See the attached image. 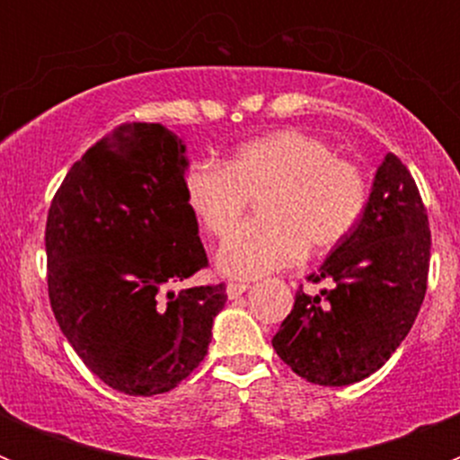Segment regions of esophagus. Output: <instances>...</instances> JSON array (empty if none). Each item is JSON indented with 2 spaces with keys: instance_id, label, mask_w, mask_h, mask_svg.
Wrapping results in <instances>:
<instances>
[{
  "instance_id": "obj_1",
  "label": "esophagus",
  "mask_w": 460,
  "mask_h": 460,
  "mask_svg": "<svg viewBox=\"0 0 460 460\" xmlns=\"http://www.w3.org/2000/svg\"><path fill=\"white\" fill-rule=\"evenodd\" d=\"M249 290V283H227L226 292L230 299H237L239 295H243V292Z\"/></svg>"
}]
</instances>
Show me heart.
I'll return each instance as SVG.
<instances>
[{"label":"heart","mask_w":460,"mask_h":460,"mask_svg":"<svg viewBox=\"0 0 460 460\" xmlns=\"http://www.w3.org/2000/svg\"><path fill=\"white\" fill-rule=\"evenodd\" d=\"M261 195V221L234 234L251 197ZM181 198L195 223L221 243L217 265L230 279H260L324 253L350 237L364 217L368 181L364 170L324 137L296 128L243 142L223 168L190 164L181 174Z\"/></svg>","instance_id":"obj_1"}]
</instances>
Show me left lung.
<instances>
[{"label":"left lung","mask_w":460,"mask_h":460,"mask_svg":"<svg viewBox=\"0 0 460 460\" xmlns=\"http://www.w3.org/2000/svg\"><path fill=\"white\" fill-rule=\"evenodd\" d=\"M430 230L410 170L387 154L364 217L308 280L332 290L296 292L271 339L276 355L304 380L345 387L376 373L396 352L426 295Z\"/></svg>","instance_id":"obj_1"}]
</instances>
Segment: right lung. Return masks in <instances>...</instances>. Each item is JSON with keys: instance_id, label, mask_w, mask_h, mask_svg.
<instances>
[{"instance_id": "add662e5", "label": "right lung", "mask_w": 460, "mask_h": 460, "mask_svg": "<svg viewBox=\"0 0 460 460\" xmlns=\"http://www.w3.org/2000/svg\"><path fill=\"white\" fill-rule=\"evenodd\" d=\"M186 145L121 124L73 164L46 223L48 295L84 367L128 396L174 389L205 359L226 286L168 290L207 267L181 198Z\"/></svg>"}]
</instances>
